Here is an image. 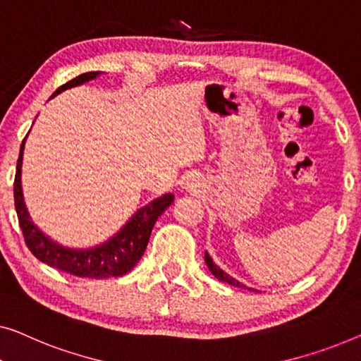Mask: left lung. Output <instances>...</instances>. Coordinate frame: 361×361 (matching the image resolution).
Instances as JSON below:
<instances>
[{
  "label": "left lung",
  "instance_id": "1",
  "mask_svg": "<svg viewBox=\"0 0 361 361\" xmlns=\"http://www.w3.org/2000/svg\"><path fill=\"white\" fill-rule=\"evenodd\" d=\"M204 262H206L207 268H209V271H211L212 275H214L219 281L229 283V284H232V286H237V288H247V289H250V291H257V289L248 288V286H245V284H243V283L235 280V278H232L231 275H227V273H226L224 270H222V268H219V267L216 265L214 262H212V258L209 257V253H207V252H206V255H204Z\"/></svg>",
  "mask_w": 361,
  "mask_h": 361
}]
</instances>
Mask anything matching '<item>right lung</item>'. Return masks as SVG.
Returning <instances> with one entry per match:
<instances>
[{
	"mask_svg": "<svg viewBox=\"0 0 361 361\" xmlns=\"http://www.w3.org/2000/svg\"><path fill=\"white\" fill-rule=\"evenodd\" d=\"M101 73L103 72H88L78 75L77 78L70 80L68 83L60 86L52 94V98L65 90L98 78ZM24 144H26V139L23 140L21 150H19L16 178H14V206H16L19 227L23 231L24 240H26V245L32 252V255L39 258L42 263H47L49 267H54L60 271L70 273V275L80 278L104 280V278L123 276L126 273H129L137 265L142 255H144L157 219L173 202L175 196L171 192H166V195L157 197V200L150 201L149 204L137 209L130 219L118 231V233H114L109 240L99 243V245L90 248H72L60 245L59 242L45 235L30 221L21 186Z\"/></svg>",
	"mask_w": 361,
	"mask_h": 361,
	"instance_id": "add662e5",
	"label": "right lung"
}]
</instances>
